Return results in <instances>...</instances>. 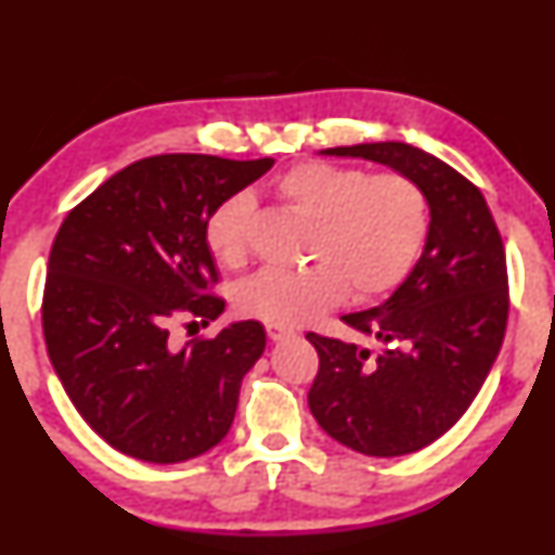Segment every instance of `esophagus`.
<instances>
[{"label": "esophagus", "instance_id": "34e87169", "mask_svg": "<svg viewBox=\"0 0 555 555\" xmlns=\"http://www.w3.org/2000/svg\"><path fill=\"white\" fill-rule=\"evenodd\" d=\"M267 335H269V340L271 343H279V340H284V337H288L291 335V331H286L284 325H267Z\"/></svg>", "mask_w": 555, "mask_h": 555}]
</instances>
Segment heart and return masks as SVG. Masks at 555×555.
Masks as SVG:
<instances>
[{
	"label": "heart",
	"instance_id": "obj_1",
	"mask_svg": "<svg viewBox=\"0 0 555 555\" xmlns=\"http://www.w3.org/2000/svg\"><path fill=\"white\" fill-rule=\"evenodd\" d=\"M276 195L313 224L300 271L261 269L237 288L240 313L271 325H304L345 294L370 300L397 288L424 249L428 201L424 188L399 171L304 162L276 178ZM251 198L232 193L205 220L212 257L237 267L247 257Z\"/></svg>",
	"mask_w": 555,
	"mask_h": 555
}]
</instances>
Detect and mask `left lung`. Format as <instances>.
I'll return each instance as SVG.
<instances>
[{"mask_svg": "<svg viewBox=\"0 0 555 555\" xmlns=\"http://www.w3.org/2000/svg\"><path fill=\"white\" fill-rule=\"evenodd\" d=\"M367 158L424 188L430 222L406 281L370 311L347 313L382 350L308 333L321 357L308 406L337 443L372 457L409 455L457 424L500 354L509 315L504 244L480 188L401 142L323 149Z\"/></svg>", "mask_w": 555, "mask_h": 555, "instance_id": "8db88e82", "label": "left lung"}]
</instances>
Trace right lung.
<instances>
[{"label": "right lung", "mask_w": 555, "mask_h": 555, "mask_svg": "<svg viewBox=\"0 0 555 555\" xmlns=\"http://www.w3.org/2000/svg\"><path fill=\"white\" fill-rule=\"evenodd\" d=\"M274 158L208 154L142 158L107 178L55 234L43 291V337L86 424L144 463L198 457L228 436L244 374L267 333L240 321L173 350V321H215L224 300L205 244L220 201L255 183Z\"/></svg>", "instance_id": "add662e5"}]
</instances>
